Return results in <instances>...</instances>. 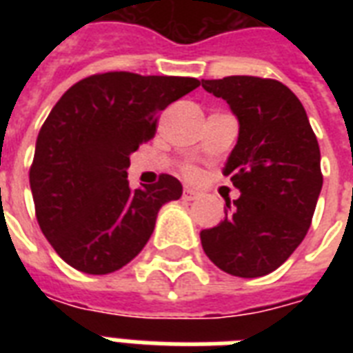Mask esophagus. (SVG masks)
I'll list each match as a JSON object with an SVG mask.
<instances>
[{"mask_svg": "<svg viewBox=\"0 0 353 353\" xmlns=\"http://www.w3.org/2000/svg\"><path fill=\"white\" fill-rule=\"evenodd\" d=\"M198 196V190H194V188L190 187H185V190H183V199H185V201H192V199H196Z\"/></svg>", "mask_w": 353, "mask_h": 353, "instance_id": "obj_1", "label": "esophagus"}]
</instances>
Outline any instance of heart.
Here are the masks:
<instances>
[{
    "mask_svg": "<svg viewBox=\"0 0 353 353\" xmlns=\"http://www.w3.org/2000/svg\"><path fill=\"white\" fill-rule=\"evenodd\" d=\"M187 174H188V176H194V170H188Z\"/></svg>",
    "mask_w": 353,
    "mask_h": 353,
    "instance_id": "heart-1",
    "label": "heart"
}]
</instances>
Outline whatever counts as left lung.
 Listing matches in <instances>:
<instances>
[{
  "mask_svg": "<svg viewBox=\"0 0 353 353\" xmlns=\"http://www.w3.org/2000/svg\"><path fill=\"white\" fill-rule=\"evenodd\" d=\"M240 124L223 174L240 198L225 218L199 232L205 254L229 274L256 279L280 268L304 240L323 188L321 150L306 110L279 80H201Z\"/></svg>",
  "mask_w": 353,
  "mask_h": 353,
  "instance_id": "8db88e82",
  "label": "left lung"
}]
</instances>
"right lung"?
<instances>
[{"mask_svg": "<svg viewBox=\"0 0 353 353\" xmlns=\"http://www.w3.org/2000/svg\"><path fill=\"white\" fill-rule=\"evenodd\" d=\"M199 85L188 77L93 74L71 85L41 126L29 172L36 220L71 268L108 274L132 262L181 183L161 174L130 188V155L155 135L157 113Z\"/></svg>", "mask_w": 353, "mask_h": 353, "instance_id": "add662e5", "label": "right lung"}]
</instances>
